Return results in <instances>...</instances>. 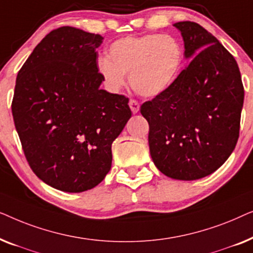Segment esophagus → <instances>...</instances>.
I'll list each match as a JSON object with an SVG mask.
<instances>
[{
    "label": "esophagus",
    "instance_id": "obj_1",
    "mask_svg": "<svg viewBox=\"0 0 253 253\" xmlns=\"http://www.w3.org/2000/svg\"><path fill=\"white\" fill-rule=\"evenodd\" d=\"M129 106H130L131 112H132L133 114H137L138 112H139V103H138V101H136V100L131 99L129 101Z\"/></svg>",
    "mask_w": 253,
    "mask_h": 253
}]
</instances>
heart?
<instances>
[{
	"mask_svg": "<svg viewBox=\"0 0 253 253\" xmlns=\"http://www.w3.org/2000/svg\"><path fill=\"white\" fill-rule=\"evenodd\" d=\"M183 63V48L167 34L126 37L110 44L108 57L96 61V70L110 92H120L129 75L138 94L154 98L165 93L177 79Z\"/></svg>",
	"mask_w": 253,
	"mask_h": 253,
	"instance_id": "heart-1",
	"label": "heart"
}]
</instances>
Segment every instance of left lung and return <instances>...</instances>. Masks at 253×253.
<instances>
[{
    "label": "left lung",
    "instance_id": "left-lung-1",
    "mask_svg": "<svg viewBox=\"0 0 253 253\" xmlns=\"http://www.w3.org/2000/svg\"><path fill=\"white\" fill-rule=\"evenodd\" d=\"M174 26L191 60L174 84L146 101L140 113L150 126L154 165L168 177L193 181L222 166L240 136L244 88L233 55L199 24Z\"/></svg>",
    "mask_w": 253,
    "mask_h": 253
}]
</instances>
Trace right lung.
Listing matches in <instances>:
<instances>
[{
  "label": "right lung",
  "mask_w": 253,
  "mask_h": 253,
  "mask_svg": "<svg viewBox=\"0 0 253 253\" xmlns=\"http://www.w3.org/2000/svg\"><path fill=\"white\" fill-rule=\"evenodd\" d=\"M103 38L71 26L48 33L16 79L12 116L31 169L64 192L102 182L112 144L131 117L124 95L100 89L98 48Z\"/></svg>",
  "instance_id": "obj_1"
}]
</instances>
